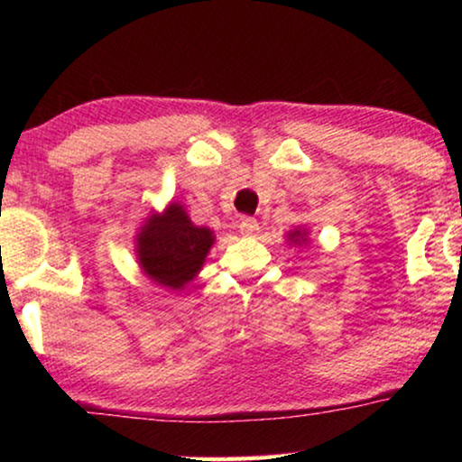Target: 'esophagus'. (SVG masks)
I'll return each mask as SVG.
<instances>
[{"mask_svg": "<svg viewBox=\"0 0 462 462\" xmlns=\"http://www.w3.org/2000/svg\"><path fill=\"white\" fill-rule=\"evenodd\" d=\"M239 231H242V236H256L258 233V223L254 218H242L239 220Z\"/></svg>", "mask_w": 462, "mask_h": 462, "instance_id": "1", "label": "esophagus"}]
</instances>
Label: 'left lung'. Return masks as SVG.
<instances>
[{"label":"left lung","mask_w":462,"mask_h":462,"mask_svg":"<svg viewBox=\"0 0 462 462\" xmlns=\"http://www.w3.org/2000/svg\"><path fill=\"white\" fill-rule=\"evenodd\" d=\"M288 239L292 244H302L307 239V229H294V231H290L288 233Z\"/></svg>","instance_id":"8db88e82"}]
</instances>
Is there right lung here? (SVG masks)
Returning a JSON list of instances; mask_svg holds the SVG:
<instances>
[{"label": "right lung", "instance_id": "add662e5", "mask_svg": "<svg viewBox=\"0 0 462 462\" xmlns=\"http://www.w3.org/2000/svg\"><path fill=\"white\" fill-rule=\"evenodd\" d=\"M212 244L214 233L193 225L185 208L172 201L162 214H151L138 231V264L160 286L180 290L204 267Z\"/></svg>", "mask_w": 462, "mask_h": 462}]
</instances>
